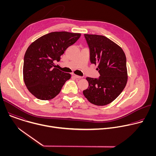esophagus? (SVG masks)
I'll return each mask as SVG.
<instances>
[{
  "mask_svg": "<svg viewBox=\"0 0 156 156\" xmlns=\"http://www.w3.org/2000/svg\"><path fill=\"white\" fill-rule=\"evenodd\" d=\"M72 76H73L74 78H76V79H80V78H81V76H78V75H75V74H74V73L72 74Z\"/></svg>",
  "mask_w": 156,
  "mask_h": 156,
  "instance_id": "1",
  "label": "esophagus"
}]
</instances>
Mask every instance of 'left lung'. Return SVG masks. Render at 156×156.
Here are the masks:
<instances>
[{"label": "left lung", "instance_id": "8db88e82", "mask_svg": "<svg viewBox=\"0 0 156 156\" xmlns=\"http://www.w3.org/2000/svg\"><path fill=\"white\" fill-rule=\"evenodd\" d=\"M91 63L98 64L99 78L87 77L89 86L83 94L89 102L105 105L123 91L128 80L126 59L123 49L105 36L84 34Z\"/></svg>", "mask_w": 156, "mask_h": 156}]
</instances>
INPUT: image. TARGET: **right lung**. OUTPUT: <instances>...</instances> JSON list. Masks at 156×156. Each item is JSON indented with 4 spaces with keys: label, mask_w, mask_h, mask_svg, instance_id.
Segmentation results:
<instances>
[{
    "label": "right lung",
    "mask_w": 156,
    "mask_h": 156,
    "mask_svg": "<svg viewBox=\"0 0 156 156\" xmlns=\"http://www.w3.org/2000/svg\"><path fill=\"white\" fill-rule=\"evenodd\" d=\"M80 33L52 32L44 35L28 48L24 57L23 80L28 91L41 100H50L60 92L70 73L54 68L65 51L80 37Z\"/></svg>",
    "instance_id": "add662e5"
}]
</instances>
